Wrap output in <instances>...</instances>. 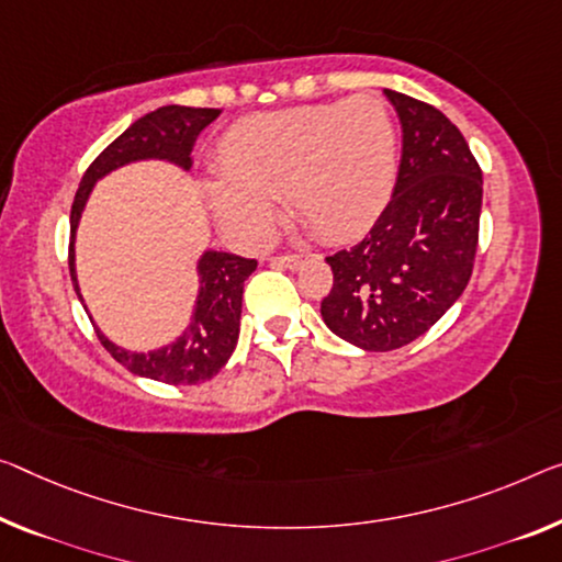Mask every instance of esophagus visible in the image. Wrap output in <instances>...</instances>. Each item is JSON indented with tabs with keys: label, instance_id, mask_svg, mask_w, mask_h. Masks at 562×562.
Masks as SVG:
<instances>
[{
	"label": "esophagus",
	"instance_id": "obj_1",
	"mask_svg": "<svg viewBox=\"0 0 562 562\" xmlns=\"http://www.w3.org/2000/svg\"><path fill=\"white\" fill-rule=\"evenodd\" d=\"M301 261H304V256L301 254H286V256H273L271 266H276V269H299Z\"/></svg>",
	"mask_w": 562,
	"mask_h": 562
}]
</instances>
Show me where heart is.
Wrapping results in <instances>:
<instances>
[{
	"label": "heart",
	"instance_id": "1",
	"mask_svg": "<svg viewBox=\"0 0 562 562\" xmlns=\"http://www.w3.org/2000/svg\"><path fill=\"white\" fill-rule=\"evenodd\" d=\"M218 176L205 195L223 231L240 244H266L276 198L316 236L339 240L367 228L396 180V125L376 94L261 112L218 140Z\"/></svg>",
	"mask_w": 562,
	"mask_h": 562
}]
</instances>
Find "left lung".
<instances>
[{
	"instance_id": "obj_1",
	"label": "left lung",
	"mask_w": 562,
	"mask_h": 562,
	"mask_svg": "<svg viewBox=\"0 0 562 562\" xmlns=\"http://www.w3.org/2000/svg\"><path fill=\"white\" fill-rule=\"evenodd\" d=\"M402 123L392 201L357 246L326 256L334 283L322 316L344 341L392 351L429 331L470 283L482 170L437 108L384 90Z\"/></svg>"
}]
</instances>
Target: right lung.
I'll list each match as a JSON object with an SVG mask.
<instances>
[{
  "label": "right lung",
  "mask_w": 562,
  "mask_h": 562,
  "mask_svg": "<svg viewBox=\"0 0 562 562\" xmlns=\"http://www.w3.org/2000/svg\"><path fill=\"white\" fill-rule=\"evenodd\" d=\"M221 110L213 108H180L166 105L148 112L115 137L85 170L70 211V276L75 279V231L80 213L88 203L94 180L125 162L143 158H162L180 168H191V150L198 133L209 127ZM256 271L254 258L236 254L209 251L198 263L201 291H198L193 322L178 341L158 351H127L120 349L98 331V339L112 359L120 361L137 376H148L162 384H201L226 367L238 341L240 301H244V281ZM82 301V296H80Z\"/></svg>",
  "instance_id": "add662e5"
}]
</instances>
